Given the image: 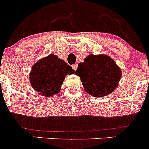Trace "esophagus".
Wrapping results in <instances>:
<instances>
[{"instance_id": "obj_1", "label": "esophagus", "mask_w": 149, "mask_h": 149, "mask_svg": "<svg viewBox=\"0 0 149 149\" xmlns=\"http://www.w3.org/2000/svg\"><path fill=\"white\" fill-rule=\"evenodd\" d=\"M72 68H73L74 70L76 71V69H77V65L75 63V64H73V65H72Z\"/></svg>"}]
</instances>
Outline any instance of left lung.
Returning a JSON list of instances; mask_svg holds the SVG:
<instances>
[{
  "label": "left lung",
  "instance_id": "obj_1",
  "mask_svg": "<svg viewBox=\"0 0 149 149\" xmlns=\"http://www.w3.org/2000/svg\"><path fill=\"white\" fill-rule=\"evenodd\" d=\"M75 74L81 77L84 89L94 97L113 93L122 76L121 69L107 55L90 54L77 65Z\"/></svg>",
  "mask_w": 149,
  "mask_h": 149
}]
</instances>
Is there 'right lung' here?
Masks as SVG:
<instances>
[{
    "label": "right lung",
    "mask_w": 149,
    "mask_h": 149,
    "mask_svg": "<svg viewBox=\"0 0 149 149\" xmlns=\"http://www.w3.org/2000/svg\"><path fill=\"white\" fill-rule=\"evenodd\" d=\"M74 73V70L65 61L51 54L39 60L32 67L30 81L39 94L51 97L60 92L66 74Z\"/></svg>",
    "instance_id": "right-lung-1"
}]
</instances>
